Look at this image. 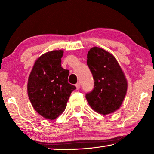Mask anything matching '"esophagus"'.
Wrapping results in <instances>:
<instances>
[{
	"mask_svg": "<svg viewBox=\"0 0 154 154\" xmlns=\"http://www.w3.org/2000/svg\"><path fill=\"white\" fill-rule=\"evenodd\" d=\"M75 86H76L77 90H79L80 87H81V85H80V83H77L76 84H75Z\"/></svg>",
	"mask_w": 154,
	"mask_h": 154,
	"instance_id": "obj_1",
	"label": "esophagus"
}]
</instances>
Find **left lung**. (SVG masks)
Instances as JSON below:
<instances>
[{
  "mask_svg": "<svg viewBox=\"0 0 154 154\" xmlns=\"http://www.w3.org/2000/svg\"><path fill=\"white\" fill-rule=\"evenodd\" d=\"M87 64L94 80V88L85 96L94 111L104 115L118 110L126 94L128 82L113 55L93 47L87 55Z\"/></svg>",
  "mask_w": 154,
  "mask_h": 154,
  "instance_id": "obj_1",
  "label": "left lung"
}]
</instances>
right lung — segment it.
<instances>
[{
    "label": "right lung",
    "instance_id": "right-lung-1",
    "mask_svg": "<svg viewBox=\"0 0 154 154\" xmlns=\"http://www.w3.org/2000/svg\"><path fill=\"white\" fill-rule=\"evenodd\" d=\"M64 51L54 50L36 60L28 79V98L43 118L53 120L63 113L75 85L68 83L69 70L61 66Z\"/></svg>",
    "mask_w": 154,
    "mask_h": 154
}]
</instances>
